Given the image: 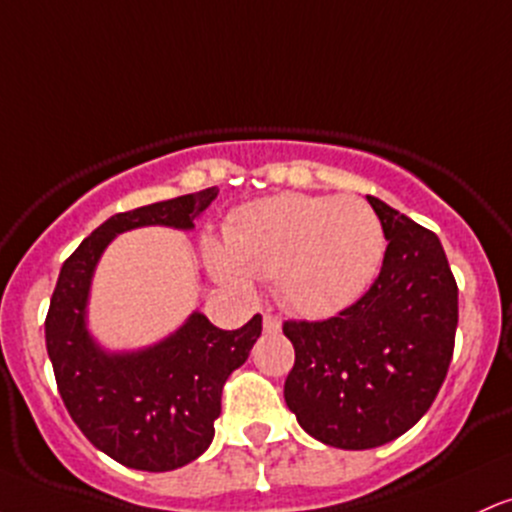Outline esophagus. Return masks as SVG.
Segmentation results:
<instances>
[{
    "label": "esophagus",
    "mask_w": 512,
    "mask_h": 512,
    "mask_svg": "<svg viewBox=\"0 0 512 512\" xmlns=\"http://www.w3.org/2000/svg\"><path fill=\"white\" fill-rule=\"evenodd\" d=\"M262 325H265V333H279V330H282V320H279L277 316H272V313H265Z\"/></svg>",
    "instance_id": "esophagus-1"
}]
</instances>
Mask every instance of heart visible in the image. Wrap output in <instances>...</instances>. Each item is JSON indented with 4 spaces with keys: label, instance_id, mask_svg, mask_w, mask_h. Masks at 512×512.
Returning <instances> with one entry per match:
<instances>
[{
    "label": "heart",
    "instance_id": "1",
    "mask_svg": "<svg viewBox=\"0 0 512 512\" xmlns=\"http://www.w3.org/2000/svg\"><path fill=\"white\" fill-rule=\"evenodd\" d=\"M379 216L355 196L279 194L247 204L226 223V252L206 243V262L226 289L277 282L291 311L325 318L362 299L384 260Z\"/></svg>",
    "mask_w": 512,
    "mask_h": 512
}]
</instances>
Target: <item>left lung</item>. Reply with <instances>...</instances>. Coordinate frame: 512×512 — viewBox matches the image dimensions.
Returning a JSON list of instances; mask_svg holds the SVG:
<instances>
[{"label": "left lung", "instance_id": "left-lung-1", "mask_svg": "<svg viewBox=\"0 0 512 512\" xmlns=\"http://www.w3.org/2000/svg\"><path fill=\"white\" fill-rule=\"evenodd\" d=\"M389 240L379 277L328 320H286L294 369L284 401L323 445L372 449L411 430L435 401L454 352L457 282L440 238L367 196Z\"/></svg>", "mask_w": 512, "mask_h": 512}]
</instances>
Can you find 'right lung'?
I'll return each instance as SVG.
<instances>
[{"instance_id": "add662e5", "label": "right lung", "mask_w": 512, "mask_h": 512, "mask_svg": "<svg viewBox=\"0 0 512 512\" xmlns=\"http://www.w3.org/2000/svg\"><path fill=\"white\" fill-rule=\"evenodd\" d=\"M216 196L211 187L111 216L67 257L50 299L46 347L67 413L94 447L131 469L172 471L209 449L223 384L260 338L262 316L221 330L194 311L155 345L106 352L87 330L94 269L116 235L143 226L192 230Z\"/></svg>"}]
</instances>
